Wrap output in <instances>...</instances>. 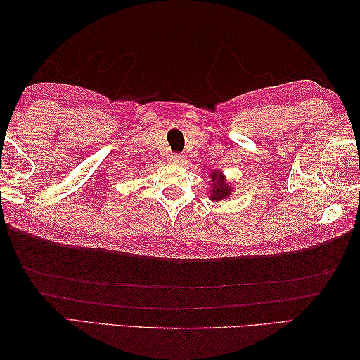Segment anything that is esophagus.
I'll return each instance as SVG.
<instances>
[{"label": "esophagus", "instance_id": "34e87169", "mask_svg": "<svg viewBox=\"0 0 360 360\" xmlns=\"http://www.w3.org/2000/svg\"><path fill=\"white\" fill-rule=\"evenodd\" d=\"M170 162H175V164H180V162H184L185 161V156H181V155H176V153H172V155H170Z\"/></svg>", "mask_w": 360, "mask_h": 360}]
</instances>
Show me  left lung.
<instances>
[{
	"label": "left lung",
	"instance_id": "left-lung-1",
	"mask_svg": "<svg viewBox=\"0 0 360 360\" xmlns=\"http://www.w3.org/2000/svg\"><path fill=\"white\" fill-rule=\"evenodd\" d=\"M210 184L212 186L209 188V198L212 201H223V199L229 198L233 194L234 188L229 184L228 179L220 169H214L210 172Z\"/></svg>",
	"mask_w": 360,
	"mask_h": 360
}]
</instances>
